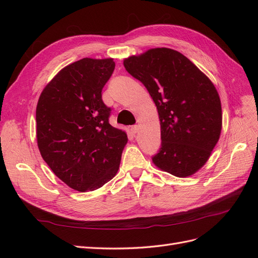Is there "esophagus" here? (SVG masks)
I'll return each mask as SVG.
<instances>
[{"label": "esophagus", "instance_id": "1", "mask_svg": "<svg viewBox=\"0 0 258 258\" xmlns=\"http://www.w3.org/2000/svg\"><path fill=\"white\" fill-rule=\"evenodd\" d=\"M138 130H139V127L137 126V124H135V126H132V127H131V132H132V134H134V135H136V134H137Z\"/></svg>", "mask_w": 258, "mask_h": 258}]
</instances>
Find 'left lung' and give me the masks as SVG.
<instances>
[{
    "mask_svg": "<svg viewBox=\"0 0 258 258\" xmlns=\"http://www.w3.org/2000/svg\"><path fill=\"white\" fill-rule=\"evenodd\" d=\"M157 106L161 147L156 167L177 177L196 173L208 161L222 130V105L209 77L184 54L153 48L123 60Z\"/></svg>",
    "mask_w": 258,
    "mask_h": 258,
    "instance_id": "obj_1",
    "label": "left lung"
}]
</instances>
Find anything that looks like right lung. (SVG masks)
<instances>
[{
    "label": "right lung",
    "mask_w": 258,
    "mask_h": 258,
    "mask_svg": "<svg viewBox=\"0 0 258 258\" xmlns=\"http://www.w3.org/2000/svg\"><path fill=\"white\" fill-rule=\"evenodd\" d=\"M115 69L112 58H84L46 85L36 106V139L43 159L77 191L102 187L116 175L128 138L108 122L102 89Z\"/></svg>",
    "instance_id": "1"
}]
</instances>
